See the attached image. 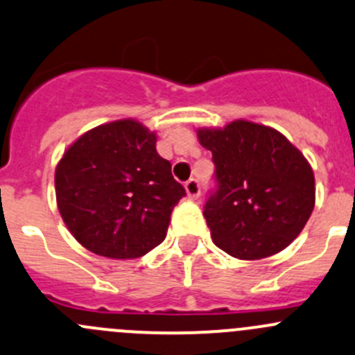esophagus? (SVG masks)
<instances>
[{
	"label": "esophagus",
	"mask_w": 355,
	"mask_h": 355,
	"mask_svg": "<svg viewBox=\"0 0 355 355\" xmlns=\"http://www.w3.org/2000/svg\"><path fill=\"white\" fill-rule=\"evenodd\" d=\"M185 192H187V196L191 199H198L199 194H201V187H199L198 180L191 178V180L185 182Z\"/></svg>",
	"instance_id": "34e87169"
}]
</instances>
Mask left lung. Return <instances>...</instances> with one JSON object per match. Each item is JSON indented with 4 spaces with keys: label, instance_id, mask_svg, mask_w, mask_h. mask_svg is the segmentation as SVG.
<instances>
[{
    "label": "left lung",
    "instance_id": "1",
    "mask_svg": "<svg viewBox=\"0 0 355 355\" xmlns=\"http://www.w3.org/2000/svg\"><path fill=\"white\" fill-rule=\"evenodd\" d=\"M198 139L215 163L216 191L202 211L213 243L239 260L290 246L315 205L314 171L304 154L277 130L244 119L199 128Z\"/></svg>",
    "mask_w": 355,
    "mask_h": 355
}]
</instances>
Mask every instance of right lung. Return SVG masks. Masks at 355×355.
I'll list each match as a JSON object with an SVG mask.
<instances>
[{
    "label": "right lung",
    "mask_w": 355,
    "mask_h": 355,
    "mask_svg": "<svg viewBox=\"0 0 355 355\" xmlns=\"http://www.w3.org/2000/svg\"><path fill=\"white\" fill-rule=\"evenodd\" d=\"M156 140L142 123L119 119L83 133L58 161V211L92 253L139 258L166 237L185 189L157 154Z\"/></svg>",
    "instance_id": "right-lung-1"
}]
</instances>
